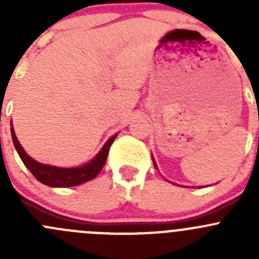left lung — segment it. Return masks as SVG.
<instances>
[{
  "label": "left lung",
  "instance_id": "left-lung-1",
  "mask_svg": "<svg viewBox=\"0 0 259 259\" xmlns=\"http://www.w3.org/2000/svg\"><path fill=\"white\" fill-rule=\"evenodd\" d=\"M153 163H154V165H155V161H154V159H153ZM155 168H156V165H155Z\"/></svg>",
  "mask_w": 259,
  "mask_h": 259
}]
</instances>
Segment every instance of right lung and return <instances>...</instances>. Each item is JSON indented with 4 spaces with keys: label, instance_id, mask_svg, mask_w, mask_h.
Instances as JSON below:
<instances>
[{
    "label": "right lung",
    "instance_id": "1",
    "mask_svg": "<svg viewBox=\"0 0 259 259\" xmlns=\"http://www.w3.org/2000/svg\"><path fill=\"white\" fill-rule=\"evenodd\" d=\"M11 137L12 142H14L15 148H16L18 155H20L21 160L23 161L28 170L32 173L38 182L42 184L49 185V187L55 188H67V187H75V185H80L82 183L89 182V180L94 179L99 173L101 171L103 166L105 165L106 158H108L109 149L111 144L114 143L116 135L111 137L105 145L103 146L98 155L90 161V163L85 164V165L79 166V168H57V166L45 165L38 161L33 160L31 156L26 154L23 148L18 143L16 134H15L14 127H11Z\"/></svg>",
    "mask_w": 259,
    "mask_h": 259
}]
</instances>
